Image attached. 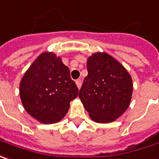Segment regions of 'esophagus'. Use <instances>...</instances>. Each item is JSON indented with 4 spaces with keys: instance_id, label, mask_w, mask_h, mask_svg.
<instances>
[{
    "instance_id": "34e87169",
    "label": "esophagus",
    "mask_w": 159,
    "mask_h": 159,
    "mask_svg": "<svg viewBox=\"0 0 159 159\" xmlns=\"http://www.w3.org/2000/svg\"><path fill=\"white\" fill-rule=\"evenodd\" d=\"M75 84H76V86H77V88L78 89H81V86H82V80H77L76 82H75Z\"/></svg>"
}]
</instances>
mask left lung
Here are the masks:
<instances>
[{"label":"left lung","instance_id":"left-lung-1","mask_svg":"<svg viewBox=\"0 0 159 159\" xmlns=\"http://www.w3.org/2000/svg\"><path fill=\"white\" fill-rule=\"evenodd\" d=\"M88 75L79 98L90 118L110 123L129 108L133 93L132 77L123 65L106 52L92 53L87 60Z\"/></svg>","mask_w":159,"mask_h":159}]
</instances>
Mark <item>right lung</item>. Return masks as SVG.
I'll return each mask as SVG.
<instances>
[{
  "mask_svg": "<svg viewBox=\"0 0 159 159\" xmlns=\"http://www.w3.org/2000/svg\"><path fill=\"white\" fill-rule=\"evenodd\" d=\"M25 111L43 124L57 123L67 114L69 103L78 95L69 69L52 52L40 53L20 82Z\"/></svg>",
  "mask_w": 159,
  "mask_h": 159,
  "instance_id": "1",
  "label": "right lung"
}]
</instances>
